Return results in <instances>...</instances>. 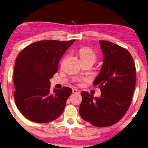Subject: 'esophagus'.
<instances>
[{
  "label": "esophagus",
  "mask_w": 148,
  "mask_h": 148,
  "mask_svg": "<svg viewBox=\"0 0 148 148\" xmlns=\"http://www.w3.org/2000/svg\"><path fill=\"white\" fill-rule=\"evenodd\" d=\"M72 93H80V91L78 90V89H75V88H74V89H72Z\"/></svg>",
  "instance_id": "34e87169"
}]
</instances>
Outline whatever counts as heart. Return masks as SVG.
Here are the masks:
<instances>
[{
  "label": "heart",
  "instance_id": "1",
  "mask_svg": "<svg viewBox=\"0 0 148 148\" xmlns=\"http://www.w3.org/2000/svg\"><path fill=\"white\" fill-rule=\"evenodd\" d=\"M78 54H79L81 61L90 60L94 62L96 59V53L89 48L84 47L80 48L78 51Z\"/></svg>",
  "mask_w": 148,
  "mask_h": 148
}]
</instances>
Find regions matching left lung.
I'll return each instance as SVG.
<instances>
[{
	"label": "left lung",
	"mask_w": 148,
	"mask_h": 148,
	"mask_svg": "<svg viewBox=\"0 0 148 148\" xmlns=\"http://www.w3.org/2000/svg\"><path fill=\"white\" fill-rule=\"evenodd\" d=\"M103 64L93 85L101 96L82 91L80 117L96 127L111 126L124 117L131 104L136 83V69L128 50L108 41H100Z\"/></svg>",
	"instance_id": "1"
}]
</instances>
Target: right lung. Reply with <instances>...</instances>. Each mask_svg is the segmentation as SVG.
<instances>
[{
    "label": "right lung",
    "instance_id": "obj_1",
    "mask_svg": "<svg viewBox=\"0 0 148 148\" xmlns=\"http://www.w3.org/2000/svg\"><path fill=\"white\" fill-rule=\"evenodd\" d=\"M75 40L39 41L24 48L15 63V102L26 118L36 123L57 119L64 110L71 88L50 91V78L57 72L58 64Z\"/></svg>",
    "mask_w": 148,
    "mask_h": 148
}]
</instances>
